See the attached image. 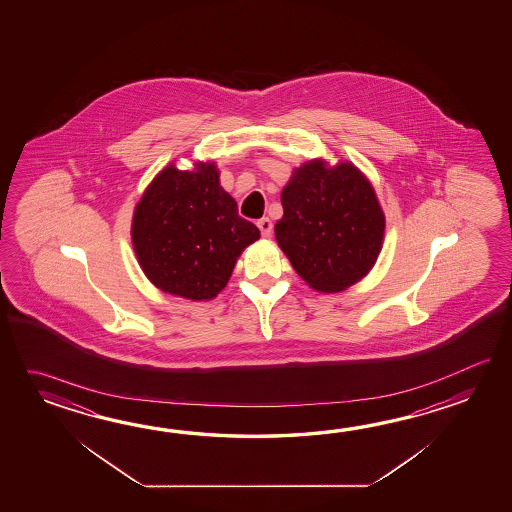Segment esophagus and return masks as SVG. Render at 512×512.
Wrapping results in <instances>:
<instances>
[{"label": "esophagus", "instance_id": "esophagus-1", "mask_svg": "<svg viewBox=\"0 0 512 512\" xmlns=\"http://www.w3.org/2000/svg\"><path fill=\"white\" fill-rule=\"evenodd\" d=\"M258 229H260L263 238H269L272 234V221L269 218H261L258 221Z\"/></svg>", "mask_w": 512, "mask_h": 512}]
</instances>
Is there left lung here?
I'll use <instances>...</instances> for the list:
<instances>
[{"instance_id":"8db88e82","label":"left lung","mask_w":512,"mask_h":512,"mask_svg":"<svg viewBox=\"0 0 512 512\" xmlns=\"http://www.w3.org/2000/svg\"><path fill=\"white\" fill-rule=\"evenodd\" d=\"M274 234L296 274L318 293H340L373 269L386 218L370 179L349 161L313 159L282 190Z\"/></svg>"}]
</instances>
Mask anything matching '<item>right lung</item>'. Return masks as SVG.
I'll return each mask as SVG.
<instances>
[{"mask_svg":"<svg viewBox=\"0 0 512 512\" xmlns=\"http://www.w3.org/2000/svg\"><path fill=\"white\" fill-rule=\"evenodd\" d=\"M260 230L238 216L212 161L192 170L164 166L146 186L131 219V243L146 278L163 293L214 300Z\"/></svg>","mask_w":512,"mask_h":512,"instance_id":"obj_1","label":"right lung"}]
</instances>
